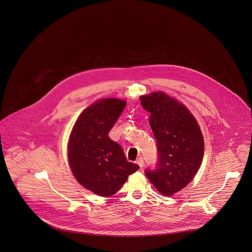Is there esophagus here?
I'll list each match as a JSON object with an SVG mask.
<instances>
[{"instance_id":"34e87169","label":"esophagus","mask_w":252,"mask_h":252,"mask_svg":"<svg viewBox=\"0 0 252 252\" xmlns=\"http://www.w3.org/2000/svg\"><path fill=\"white\" fill-rule=\"evenodd\" d=\"M136 162H137V164L139 165L140 167L142 168L144 166V159H143V158H137V160H136Z\"/></svg>"}]
</instances>
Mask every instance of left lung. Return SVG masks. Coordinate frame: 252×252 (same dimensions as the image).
<instances>
[{"instance_id":"8db88e82","label":"left lung","mask_w":252,"mask_h":252,"mask_svg":"<svg viewBox=\"0 0 252 252\" xmlns=\"http://www.w3.org/2000/svg\"><path fill=\"white\" fill-rule=\"evenodd\" d=\"M151 113L150 126L158 143V162L145 171L159 193L173 195L193 179L204 156V139L195 118L185 105L162 92L140 96Z\"/></svg>"}]
</instances>
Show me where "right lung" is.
I'll return each instance as SVG.
<instances>
[{
	"label": "right lung",
	"instance_id": "1",
	"mask_svg": "<svg viewBox=\"0 0 252 252\" xmlns=\"http://www.w3.org/2000/svg\"><path fill=\"white\" fill-rule=\"evenodd\" d=\"M126 102L100 99L85 109L76 121L68 142V160L76 180L99 196L115 194L139 166L128 162L123 148L108 133Z\"/></svg>",
	"mask_w": 252,
	"mask_h": 252
}]
</instances>
